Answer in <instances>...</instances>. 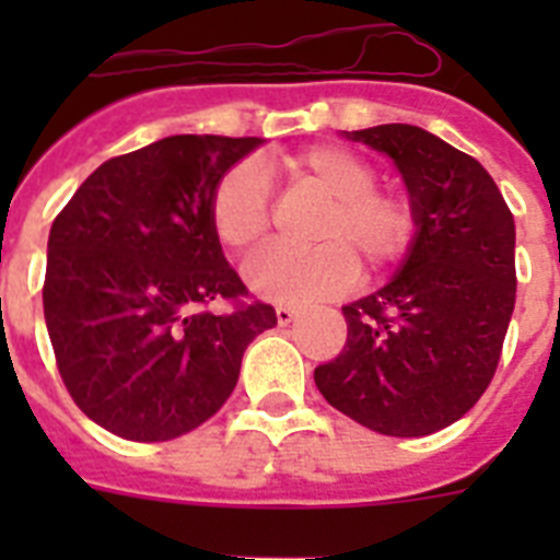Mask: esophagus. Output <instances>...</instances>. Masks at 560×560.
Masks as SVG:
<instances>
[{"mask_svg": "<svg viewBox=\"0 0 560 560\" xmlns=\"http://www.w3.org/2000/svg\"><path fill=\"white\" fill-rule=\"evenodd\" d=\"M296 314H300V311L291 308V305H277V323L280 325H291L296 319Z\"/></svg>", "mask_w": 560, "mask_h": 560, "instance_id": "34e87169", "label": "esophagus"}]
</instances>
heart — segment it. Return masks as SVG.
I'll use <instances>...</instances> for the list:
<instances>
[{
    "label": "heart",
    "mask_w": 560,
    "mask_h": 560,
    "mask_svg": "<svg viewBox=\"0 0 560 560\" xmlns=\"http://www.w3.org/2000/svg\"><path fill=\"white\" fill-rule=\"evenodd\" d=\"M271 171L289 187L319 192L325 201L305 252L266 249L246 264V283L271 303H316L348 289L359 260L381 275L407 260L418 241V207L409 196L378 187L368 160L336 145H314L277 160ZM212 235L232 255L264 244L271 226V199L264 176L235 165L210 192Z\"/></svg>",
    "instance_id": "b5f03b06"
}]
</instances>
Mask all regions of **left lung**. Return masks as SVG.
Returning <instances> with one entry per match:
<instances>
[{"instance_id":"left-lung-1","label":"left lung","mask_w":560,"mask_h":560,"mask_svg":"<svg viewBox=\"0 0 560 560\" xmlns=\"http://www.w3.org/2000/svg\"><path fill=\"white\" fill-rule=\"evenodd\" d=\"M350 140L389 153L418 207V241L384 289L345 305L348 341L314 370L330 407L389 438L463 418L499 368L516 305V224L474 156L407 122Z\"/></svg>"}]
</instances>
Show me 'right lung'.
<instances>
[{
  "mask_svg": "<svg viewBox=\"0 0 560 560\" xmlns=\"http://www.w3.org/2000/svg\"><path fill=\"white\" fill-rule=\"evenodd\" d=\"M257 137L176 133L103 162L52 221L44 319L86 418L162 443L224 407L241 359L275 328L210 226V192ZM231 311L212 315L209 303Z\"/></svg>",
  "mask_w": 560,
  "mask_h": 560,
  "instance_id": "1",
  "label": "right lung"
}]
</instances>
